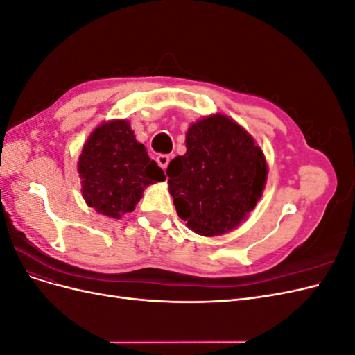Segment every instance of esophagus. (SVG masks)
Segmentation results:
<instances>
[{"label":"esophagus","mask_w":355,"mask_h":355,"mask_svg":"<svg viewBox=\"0 0 355 355\" xmlns=\"http://www.w3.org/2000/svg\"><path fill=\"white\" fill-rule=\"evenodd\" d=\"M168 161H170V157L168 155H164V154H161V155H158L157 157V164L163 168V170H166L167 168V166H168Z\"/></svg>","instance_id":"34e87169"}]
</instances>
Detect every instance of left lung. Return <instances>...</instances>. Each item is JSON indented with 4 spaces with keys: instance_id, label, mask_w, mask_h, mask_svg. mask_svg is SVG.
<instances>
[{
    "instance_id": "left-lung-1",
    "label": "left lung",
    "mask_w": 355,
    "mask_h": 355,
    "mask_svg": "<svg viewBox=\"0 0 355 355\" xmlns=\"http://www.w3.org/2000/svg\"><path fill=\"white\" fill-rule=\"evenodd\" d=\"M185 144V155L171 159L166 171L179 218L204 237L237 228L262 197L268 175L262 149L220 114L191 124Z\"/></svg>"
}]
</instances>
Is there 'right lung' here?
I'll return each instance as SVG.
<instances>
[{
  "label": "right lung",
  "instance_id": "add662e5",
  "mask_svg": "<svg viewBox=\"0 0 355 355\" xmlns=\"http://www.w3.org/2000/svg\"><path fill=\"white\" fill-rule=\"evenodd\" d=\"M78 173L89 207L114 219L133 211L148 185L166 179L145 145L136 141L127 120H112L94 128L83 146Z\"/></svg>",
  "mask_w": 355,
  "mask_h": 355
}]
</instances>
